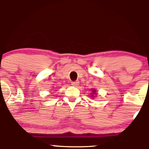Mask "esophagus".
<instances>
[{
  "label": "esophagus",
  "instance_id": "34e87169",
  "mask_svg": "<svg viewBox=\"0 0 149 149\" xmlns=\"http://www.w3.org/2000/svg\"><path fill=\"white\" fill-rule=\"evenodd\" d=\"M71 85H72L73 86H75V87L78 86V85H79V81H78V80H76V81L71 82Z\"/></svg>",
  "mask_w": 149,
  "mask_h": 149
}]
</instances>
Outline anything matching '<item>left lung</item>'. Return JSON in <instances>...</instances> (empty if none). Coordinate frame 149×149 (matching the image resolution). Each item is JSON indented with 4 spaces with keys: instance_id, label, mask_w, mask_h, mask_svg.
<instances>
[{
    "instance_id": "left-lung-1",
    "label": "left lung",
    "mask_w": 149,
    "mask_h": 149,
    "mask_svg": "<svg viewBox=\"0 0 149 149\" xmlns=\"http://www.w3.org/2000/svg\"><path fill=\"white\" fill-rule=\"evenodd\" d=\"M95 90H93V92H95Z\"/></svg>"
}]
</instances>
